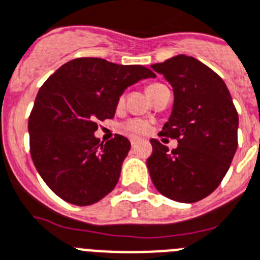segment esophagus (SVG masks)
Listing matches in <instances>:
<instances>
[{
    "label": "esophagus",
    "instance_id": "esophagus-1",
    "mask_svg": "<svg viewBox=\"0 0 260 260\" xmlns=\"http://www.w3.org/2000/svg\"><path fill=\"white\" fill-rule=\"evenodd\" d=\"M136 144H137V139H131V145H132V147H135Z\"/></svg>",
    "mask_w": 260,
    "mask_h": 260
}]
</instances>
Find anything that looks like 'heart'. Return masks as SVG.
<instances>
[{"label":"heart","instance_id":"heart-1","mask_svg":"<svg viewBox=\"0 0 260 260\" xmlns=\"http://www.w3.org/2000/svg\"><path fill=\"white\" fill-rule=\"evenodd\" d=\"M161 84H152L147 88V93L148 96H151L153 92L156 90V88H159ZM124 104V96H121L117 101V105L121 107ZM121 129L128 135H132V136H141V135H145L148 132L149 129V124L145 121V120H141V119H129L124 121L121 124Z\"/></svg>","mask_w":260,"mask_h":260}]
</instances>
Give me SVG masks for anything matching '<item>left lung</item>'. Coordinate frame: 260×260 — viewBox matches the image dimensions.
Masks as SVG:
<instances>
[{"label":"left lung","instance_id":"8db88e82","mask_svg":"<svg viewBox=\"0 0 260 260\" xmlns=\"http://www.w3.org/2000/svg\"><path fill=\"white\" fill-rule=\"evenodd\" d=\"M151 67L174 88V108L161 135L179 143L170 151L151 139L152 183L168 199L195 203L218 188L231 166L238 112L224 81L193 57L179 54Z\"/></svg>","mask_w":260,"mask_h":260}]
</instances>
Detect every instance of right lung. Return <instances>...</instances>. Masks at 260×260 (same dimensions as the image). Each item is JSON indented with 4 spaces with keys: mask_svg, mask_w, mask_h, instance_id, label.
<instances>
[{
    "mask_svg": "<svg viewBox=\"0 0 260 260\" xmlns=\"http://www.w3.org/2000/svg\"><path fill=\"white\" fill-rule=\"evenodd\" d=\"M155 76L141 65L82 57L68 61L42 84L27 123L30 155L57 196L90 206L115 188L131 143L121 135L100 143L94 136L97 123L115 116L128 86Z\"/></svg>",
    "mask_w": 260,
    "mask_h": 260,
    "instance_id": "obj_1",
    "label": "right lung"
}]
</instances>
